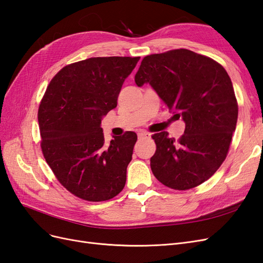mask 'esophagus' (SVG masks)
I'll return each mask as SVG.
<instances>
[{
    "mask_svg": "<svg viewBox=\"0 0 263 263\" xmlns=\"http://www.w3.org/2000/svg\"><path fill=\"white\" fill-rule=\"evenodd\" d=\"M138 138L139 139H149L151 138V134L145 131H139L138 132Z\"/></svg>",
    "mask_w": 263,
    "mask_h": 263,
    "instance_id": "34e87169",
    "label": "esophagus"
}]
</instances>
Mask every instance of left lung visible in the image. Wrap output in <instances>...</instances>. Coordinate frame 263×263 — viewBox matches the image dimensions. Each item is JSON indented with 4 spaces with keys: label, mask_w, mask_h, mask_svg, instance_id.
<instances>
[{
    "label": "left lung",
    "mask_w": 263,
    "mask_h": 263,
    "mask_svg": "<svg viewBox=\"0 0 263 263\" xmlns=\"http://www.w3.org/2000/svg\"><path fill=\"white\" fill-rule=\"evenodd\" d=\"M136 84H148L176 118L185 122L178 140L163 131L152 137L154 176L170 189L185 191L219 168L236 130L238 104L230 77L212 58L175 49L143 58Z\"/></svg>",
    "instance_id": "obj_1"
}]
</instances>
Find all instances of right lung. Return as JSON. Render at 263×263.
<instances>
[{
  "mask_svg": "<svg viewBox=\"0 0 263 263\" xmlns=\"http://www.w3.org/2000/svg\"><path fill=\"white\" fill-rule=\"evenodd\" d=\"M140 57H92L70 64L51 79L39 109L42 151L61 184L89 201L123 190L137 134L104 143L101 121L117 107L124 80Z\"/></svg>",
  "mask_w": 263,
  "mask_h": 263,
  "instance_id": "obj_1",
  "label": "right lung"
}]
</instances>
